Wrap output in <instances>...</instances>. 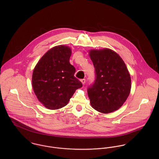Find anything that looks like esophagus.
Masks as SVG:
<instances>
[{
  "mask_svg": "<svg viewBox=\"0 0 159 159\" xmlns=\"http://www.w3.org/2000/svg\"><path fill=\"white\" fill-rule=\"evenodd\" d=\"M81 82L83 84H84L85 83H86V80L85 79H83V80H81Z\"/></svg>",
  "mask_w": 159,
  "mask_h": 159,
  "instance_id": "1",
  "label": "esophagus"
}]
</instances>
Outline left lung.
<instances>
[{"mask_svg": "<svg viewBox=\"0 0 159 159\" xmlns=\"http://www.w3.org/2000/svg\"><path fill=\"white\" fill-rule=\"evenodd\" d=\"M96 79L88 90L92 107L102 113L119 110L131 90V77L120 56L109 48L89 51Z\"/></svg>", "mask_w": 159, "mask_h": 159, "instance_id": "obj_1", "label": "left lung"}]
</instances>
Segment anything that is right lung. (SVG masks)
<instances>
[{"mask_svg":"<svg viewBox=\"0 0 159 159\" xmlns=\"http://www.w3.org/2000/svg\"><path fill=\"white\" fill-rule=\"evenodd\" d=\"M71 54L70 47L56 46L42 57L33 70L34 92L47 109L66 106L76 90L83 86L74 76L76 70L70 63Z\"/></svg>","mask_w":159,"mask_h":159,"instance_id":"add662e5","label":"right lung"}]
</instances>
